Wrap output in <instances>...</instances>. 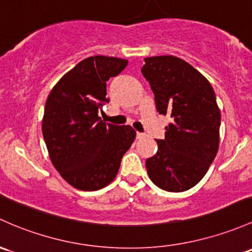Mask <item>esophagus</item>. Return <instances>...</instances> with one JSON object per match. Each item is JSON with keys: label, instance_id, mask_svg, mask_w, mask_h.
Returning a JSON list of instances; mask_svg holds the SVG:
<instances>
[{"label": "esophagus", "instance_id": "esophagus-1", "mask_svg": "<svg viewBox=\"0 0 252 252\" xmlns=\"http://www.w3.org/2000/svg\"><path fill=\"white\" fill-rule=\"evenodd\" d=\"M145 136L144 133H136V139H142Z\"/></svg>", "mask_w": 252, "mask_h": 252}]
</instances>
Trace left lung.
I'll return each instance as SVG.
<instances>
[{"label":"left lung","instance_id":"8db88e82","mask_svg":"<svg viewBox=\"0 0 252 252\" xmlns=\"http://www.w3.org/2000/svg\"><path fill=\"white\" fill-rule=\"evenodd\" d=\"M141 72L159 115H170L165 137L146 159L151 181L168 192H184L203 179L215 159L221 113L213 87L189 63L171 55L145 59Z\"/></svg>","mask_w":252,"mask_h":252}]
</instances>
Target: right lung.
Wrapping results in <instances>:
<instances>
[{
    "label": "right lung",
    "mask_w": 252,
    "mask_h": 252,
    "mask_svg": "<svg viewBox=\"0 0 252 252\" xmlns=\"http://www.w3.org/2000/svg\"><path fill=\"white\" fill-rule=\"evenodd\" d=\"M128 65L112 57L87 58L54 86L44 107L42 134L50 160L75 189L96 190L113 181L122 157L135 140L129 126H113L99 117L106 82Z\"/></svg>",
    "instance_id": "add662e5"
}]
</instances>
